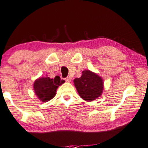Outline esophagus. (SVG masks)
I'll use <instances>...</instances> for the list:
<instances>
[{
	"label": "esophagus",
	"instance_id": "34e87169",
	"mask_svg": "<svg viewBox=\"0 0 148 148\" xmlns=\"http://www.w3.org/2000/svg\"><path fill=\"white\" fill-rule=\"evenodd\" d=\"M65 80H66V82H70L72 80V78H70V77H67V78H65Z\"/></svg>",
	"mask_w": 148,
	"mask_h": 148
}]
</instances>
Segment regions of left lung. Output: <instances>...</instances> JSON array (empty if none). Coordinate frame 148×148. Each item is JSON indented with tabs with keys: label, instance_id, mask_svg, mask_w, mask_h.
<instances>
[{
	"label": "left lung",
	"instance_id": "left-lung-1",
	"mask_svg": "<svg viewBox=\"0 0 148 148\" xmlns=\"http://www.w3.org/2000/svg\"><path fill=\"white\" fill-rule=\"evenodd\" d=\"M74 83L78 95L86 101H94L103 93V79L90 70H84L80 78L74 79Z\"/></svg>",
	"mask_w": 148,
	"mask_h": 148
}]
</instances>
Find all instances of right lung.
<instances>
[{"instance_id":"1","label":"right lung","mask_w":148,"mask_h":148,"mask_svg":"<svg viewBox=\"0 0 148 148\" xmlns=\"http://www.w3.org/2000/svg\"><path fill=\"white\" fill-rule=\"evenodd\" d=\"M64 82L65 81L61 80L59 76H56L54 78L42 77L35 81L33 88L35 95L41 101L47 102L55 97L58 86Z\"/></svg>"}]
</instances>
